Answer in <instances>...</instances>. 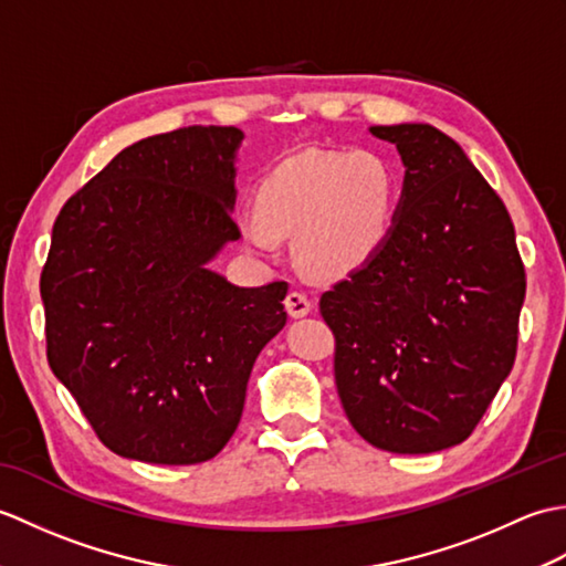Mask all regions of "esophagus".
Masks as SVG:
<instances>
[{
    "label": "esophagus",
    "instance_id": "esophagus-1",
    "mask_svg": "<svg viewBox=\"0 0 566 566\" xmlns=\"http://www.w3.org/2000/svg\"><path fill=\"white\" fill-rule=\"evenodd\" d=\"M284 308L292 318H304L311 314V298L302 292H290L284 298Z\"/></svg>",
    "mask_w": 566,
    "mask_h": 566
}]
</instances>
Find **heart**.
I'll return each mask as SVG.
<instances>
[{"mask_svg":"<svg viewBox=\"0 0 566 566\" xmlns=\"http://www.w3.org/2000/svg\"><path fill=\"white\" fill-rule=\"evenodd\" d=\"M396 211V182L379 155L302 153L262 179L255 209L240 213L245 248L262 260L280 258V238L294 235V252L308 272L345 276L387 243Z\"/></svg>","mask_w":566,"mask_h":566,"instance_id":"b5f03b06","label":"heart"}]
</instances>
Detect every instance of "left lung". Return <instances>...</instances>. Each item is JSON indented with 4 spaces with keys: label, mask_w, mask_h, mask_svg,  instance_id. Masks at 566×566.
<instances>
[{
    "label": "left lung",
    "mask_w": 566,
    "mask_h": 566,
    "mask_svg": "<svg viewBox=\"0 0 566 566\" xmlns=\"http://www.w3.org/2000/svg\"><path fill=\"white\" fill-rule=\"evenodd\" d=\"M406 167L387 243L321 296L353 428L399 454L472 436L511 375L525 270L503 201L430 124L371 126Z\"/></svg>",
    "instance_id": "1"
}]
</instances>
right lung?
Here are the masks:
<instances>
[{"mask_svg":"<svg viewBox=\"0 0 566 566\" xmlns=\"http://www.w3.org/2000/svg\"><path fill=\"white\" fill-rule=\"evenodd\" d=\"M243 130L189 126L122 150L60 209L41 274L48 363L112 452L219 454L286 284L235 286L209 262L231 219Z\"/></svg>","mask_w":566,"mask_h":566,"instance_id":"obj_1","label":"right lung"}]
</instances>
